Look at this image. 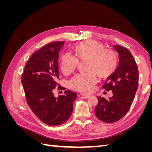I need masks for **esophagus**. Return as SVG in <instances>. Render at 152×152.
I'll return each mask as SVG.
<instances>
[{"mask_svg": "<svg viewBox=\"0 0 152 152\" xmlns=\"http://www.w3.org/2000/svg\"><path fill=\"white\" fill-rule=\"evenodd\" d=\"M79 96H82V97L86 98V99H87V98H90V96L89 95H86V94H79Z\"/></svg>", "mask_w": 152, "mask_h": 152, "instance_id": "34e87169", "label": "esophagus"}]
</instances>
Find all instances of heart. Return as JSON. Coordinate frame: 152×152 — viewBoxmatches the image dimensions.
<instances>
[{"instance_id":"obj_1","label":"heart","mask_w":152,"mask_h":152,"mask_svg":"<svg viewBox=\"0 0 152 152\" xmlns=\"http://www.w3.org/2000/svg\"><path fill=\"white\" fill-rule=\"evenodd\" d=\"M73 50L77 58L70 54L63 56L61 70L63 74L68 75L77 68L79 60L88 61L87 71L90 72L75 76L70 82L73 90L89 93L93 90L96 82V75L101 79H108L116 71L118 65L117 53L113 50L107 49L105 45L96 40H88L73 45Z\"/></svg>"}]
</instances>
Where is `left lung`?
<instances>
[{
	"mask_svg": "<svg viewBox=\"0 0 152 152\" xmlns=\"http://www.w3.org/2000/svg\"><path fill=\"white\" fill-rule=\"evenodd\" d=\"M114 48L119 54L118 66L103 86V89L112 90L113 96L109 99L97 97L98 103L94 110L96 117L107 123L117 122L126 115L138 88V68L131 53L118 45Z\"/></svg>",
	"mask_w": 152,
	"mask_h": 152,
	"instance_id": "left-lung-1",
	"label": "left lung"
}]
</instances>
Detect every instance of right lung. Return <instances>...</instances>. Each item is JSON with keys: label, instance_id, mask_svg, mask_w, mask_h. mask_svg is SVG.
<instances>
[{"label": "right lung", "instance_id": "right-lung-1", "mask_svg": "<svg viewBox=\"0 0 152 152\" xmlns=\"http://www.w3.org/2000/svg\"><path fill=\"white\" fill-rule=\"evenodd\" d=\"M65 42H54L37 50L29 59L21 76L26 102L40 120L56 126L65 123L71 116L75 93L68 90L65 94L54 96V91L61 89L59 79V50Z\"/></svg>", "mask_w": 152, "mask_h": 152}]
</instances>
